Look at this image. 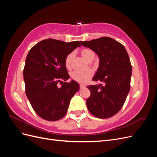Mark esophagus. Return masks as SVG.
Returning a JSON list of instances; mask_svg holds the SVG:
<instances>
[{
    "mask_svg": "<svg viewBox=\"0 0 157 157\" xmlns=\"http://www.w3.org/2000/svg\"><path fill=\"white\" fill-rule=\"evenodd\" d=\"M84 87H85L84 85H83V84H80V89L83 88H84Z\"/></svg>",
    "mask_w": 157,
    "mask_h": 157,
    "instance_id": "esophagus-1",
    "label": "esophagus"
}]
</instances>
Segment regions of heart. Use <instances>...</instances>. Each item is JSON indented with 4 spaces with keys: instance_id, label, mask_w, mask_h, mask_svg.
Segmentation results:
<instances>
[{
    "instance_id": "1",
    "label": "heart",
    "mask_w": 157,
    "mask_h": 157,
    "mask_svg": "<svg viewBox=\"0 0 157 157\" xmlns=\"http://www.w3.org/2000/svg\"><path fill=\"white\" fill-rule=\"evenodd\" d=\"M80 54L82 56V58L87 61L91 59L92 58H94L95 54L94 52L87 48H84L80 51ZM73 54L72 53L69 54L67 56L65 59V65L67 69H69L71 66V61L73 59ZM92 73L91 71H73L71 74V77L75 81L77 82L80 84L86 83L88 80L92 77Z\"/></svg>"
}]
</instances>
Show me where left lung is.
<instances>
[{"instance_id":"obj_1","label":"left lung","mask_w":157,"mask_h":157,"mask_svg":"<svg viewBox=\"0 0 157 157\" xmlns=\"http://www.w3.org/2000/svg\"><path fill=\"white\" fill-rule=\"evenodd\" d=\"M81 44L95 52L99 59V67L92 80L104 83L87 88L88 111L99 118L111 117L119 111L130 91L132 65L126 50L120 42L104 36Z\"/></svg>"}]
</instances>
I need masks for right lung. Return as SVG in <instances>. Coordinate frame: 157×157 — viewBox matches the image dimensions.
<instances>
[{
    "label": "right lung",
    "instance_id": "add662e5",
    "mask_svg": "<svg viewBox=\"0 0 157 157\" xmlns=\"http://www.w3.org/2000/svg\"><path fill=\"white\" fill-rule=\"evenodd\" d=\"M77 47L78 41L65 42L55 39L39 42L29 50L23 69L25 93L38 115L48 121L62 118L69 103L78 91L79 84L69 78L65 59ZM62 82L61 87L57 84Z\"/></svg>",
    "mask_w": 157,
    "mask_h": 157
}]
</instances>
